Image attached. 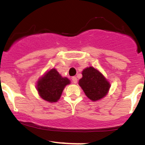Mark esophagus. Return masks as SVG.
<instances>
[{
  "mask_svg": "<svg viewBox=\"0 0 145 145\" xmlns=\"http://www.w3.org/2000/svg\"><path fill=\"white\" fill-rule=\"evenodd\" d=\"M72 81L73 84H76L77 81H78V79H77L76 77H72Z\"/></svg>",
  "mask_w": 145,
  "mask_h": 145,
  "instance_id": "obj_1",
  "label": "esophagus"
}]
</instances>
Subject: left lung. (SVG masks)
I'll return each mask as SVG.
<instances>
[{
    "label": "left lung",
    "instance_id": "obj_1",
    "mask_svg": "<svg viewBox=\"0 0 145 145\" xmlns=\"http://www.w3.org/2000/svg\"><path fill=\"white\" fill-rule=\"evenodd\" d=\"M82 75L78 84L88 99L96 102L107 95L110 84L101 72L93 67H88L82 71Z\"/></svg>",
    "mask_w": 145,
    "mask_h": 145
}]
</instances>
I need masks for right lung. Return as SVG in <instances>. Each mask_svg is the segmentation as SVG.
<instances>
[{
	"mask_svg": "<svg viewBox=\"0 0 145 145\" xmlns=\"http://www.w3.org/2000/svg\"><path fill=\"white\" fill-rule=\"evenodd\" d=\"M70 84V80L62 77L55 68L45 72L38 79L36 88L39 96L48 102H57L61 97L64 88Z\"/></svg>",
	"mask_w": 145,
	"mask_h": 145,
	"instance_id": "right-lung-1",
	"label": "right lung"
}]
</instances>
